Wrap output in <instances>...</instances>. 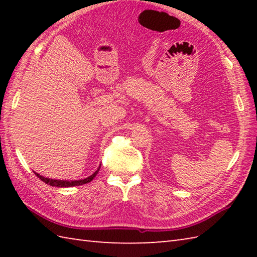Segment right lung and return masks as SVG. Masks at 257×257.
<instances>
[{
  "instance_id": "right-lung-1",
  "label": "right lung",
  "mask_w": 257,
  "mask_h": 257,
  "mask_svg": "<svg viewBox=\"0 0 257 257\" xmlns=\"http://www.w3.org/2000/svg\"><path fill=\"white\" fill-rule=\"evenodd\" d=\"M100 167L97 169V170L91 174V176H89L88 178L86 179H83V180H75V181H67V180H54V179H48V178H45L43 176H40V174L36 173L35 174L37 176V178H40L43 182H45L46 184H50L52 185V187H58V188H68V187H75V185H81V184H85V183H88L90 182L92 179H94L96 176L98 171H99Z\"/></svg>"
}]
</instances>
